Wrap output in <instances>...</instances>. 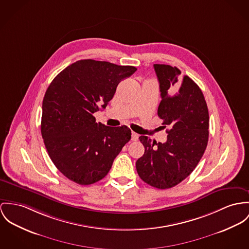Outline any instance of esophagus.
Listing matches in <instances>:
<instances>
[{
    "label": "esophagus",
    "instance_id": "1",
    "mask_svg": "<svg viewBox=\"0 0 249 249\" xmlns=\"http://www.w3.org/2000/svg\"><path fill=\"white\" fill-rule=\"evenodd\" d=\"M137 139H138V134L133 133V134H132V140H133V141H136Z\"/></svg>",
    "mask_w": 249,
    "mask_h": 249
}]
</instances>
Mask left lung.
Returning a JSON list of instances; mask_svg holds the SVG:
<instances>
[{
	"label": "left lung",
	"instance_id": "left-lung-1",
	"mask_svg": "<svg viewBox=\"0 0 249 249\" xmlns=\"http://www.w3.org/2000/svg\"><path fill=\"white\" fill-rule=\"evenodd\" d=\"M161 102L157 115L167 130V141L156 143L139 136L145 148L136 161L139 177L159 190L171 189L186 179L196 168L209 141V110L199 86L177 67L154 64Z\"/></svg>",
	"mask_w": 249,
	"mask_h": 249
}]
</instances>
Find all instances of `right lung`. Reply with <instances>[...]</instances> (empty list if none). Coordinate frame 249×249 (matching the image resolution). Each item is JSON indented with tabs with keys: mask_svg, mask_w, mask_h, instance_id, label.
I'll list each match as a JSON object with an SVG mask.
<instances>
[{
	"mask_svg": "<svg viewBox=\"0 0 249 249\" xmlns=\"http://www.w3.org/2000/svg\"><path fill=\"white\" fill-rule=\"evenodd\" d=\"M134 66L81 59L55 77L42 101L40 131L57 170L78 185L104 178L116 155L131 139L127 126L96 123L94 114L105 109L118 83L132 76Z\"/></svg>",
	"mask_w": 249,
	"mask_h": 249,
	"instance_id": "1",
	"label": "right lung"
}]
</instances>
